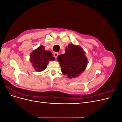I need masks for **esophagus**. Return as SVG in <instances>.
<instances>
[{
    "mask_svg": "<svg viewBox=\"0 0 122 122\" xmlns=\"http://www.w3.org/2000/svg\"><path fill=\"white\" fill-rule=\"evenodd\" d=\"M53 55H54V57H55V58H56V57H57L58 55V53L57 52H55V53H54Z\"/></svg>",
    "mask_w": 122,
    "mask_h": 122,
    "instance_id": "obj_1",
    "label": "esophagus"
}]
</instances>
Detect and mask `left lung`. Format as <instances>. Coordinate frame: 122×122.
<instances>
[{
    "instance_id": "8db88e82",
    "label": "left lung",
    "mask_w": 122,
    "mask_h": 122,
    "mask_svg": "<svg viewBox=\"0 0 122 122\" xmlns=\"http://www.w3.org/2000/svg\"><path fill=\"white\" fill-rule=\"evenodd\" d=\"M65 51V54L59 55L57 57L61 71L69 78H75L86 67L87 60L86 53L81 47L74 44H69Z\"/></svg>"
}]
</instances>
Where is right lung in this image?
Returning <instances> with one entry per match:
<instances>
[{
    "mask_svg": "<svg viewBox=\"0 0 122 122\" xmlns=\"http://www.w3.org/2000/svg\"><path fill=\"white\" fill-rule=\"evenodd\" d=\"M55 58L49 51H46L43 46H39L30 54V60L35 70L41 72L47 68L49 61H54Z\"/></svg>",
    "mask_w": 122,
    "mask_h": 122,
    "instance_id": "right-lung-1",
    "label": "right lung"
}]
</instances>
